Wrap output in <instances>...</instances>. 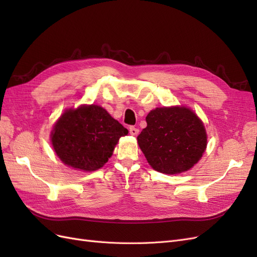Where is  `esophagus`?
<instances>
[{
    "mask_svg": "<svg viewBox=\"0 0 257 257\" xmlns=\"http://www.w3.org/2000/svg\"><path fill=\"white\" fill-rule=\"evenodd\" d=\"M139 133V130L134 127V126H130V134L133 135V136H137Z\"/></svg>",
    "mask_w": 257,
    "mask_h": 257,
    "instance_id": "esophagus-1",
    "label": "esophagus"
}]
</instances>
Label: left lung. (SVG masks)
Returning a JSON list of instances; mask_svg holds the SVG:
<instances>
[{"instance_id": "1", "label": "left lung", "mask_w": 257, "mask_h": 257, "mask_svg": "<svg viewBox=\"0 0 257 257\" xmlns=\"http://www.w3.org/2000/svg\"><path fill=\"white\" fill-rule=\"evenodd\" d=\"M137 141L157 172L175 175L194 166L207 146L204 124L185 107H162L148 113Z\"/></svg>"}]
</instances>
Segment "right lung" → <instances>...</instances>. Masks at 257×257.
<instances>
[{
    "instance_id": "1",
    "label": "right lung",
    "mask_w": 257,
    "mask_h": 257,
    "mask_svg": "<svg viewBox=\"0 0 257 257\" xmlns=\"http://www.w3.org/2000/svg\"><path fill=\"white\" fill-rule=\"evenodd\" d=\"M128 131L104 108L90 105L66 110L51 132L53 149L65 165L93 172L111 157Z\"/></svg>"
}]
</instances>
